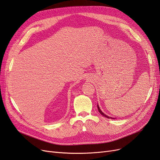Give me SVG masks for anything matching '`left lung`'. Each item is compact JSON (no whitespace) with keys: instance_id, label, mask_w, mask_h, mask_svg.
Segmentation results:
<instances>
[{"instance_id":"left-lung-1","label":"left lung","mask_w":160,"mask_h":160,"mask_svg":"<svg viewBox=\"0 0 160 160\" xmlns=\"http://www.w3.org/2000/svg\"><path fill=\"white\" fill-rule=\"evenodd\" d=\"M98 106V111H99V112L100 113V114L103 116H104V117H106L107 118H112V119H114V118H111V117H109V116H106V114H104V113H103L102 111H101V110L100 109V108H99V106Z\"/></svg>"}]
</instances>
